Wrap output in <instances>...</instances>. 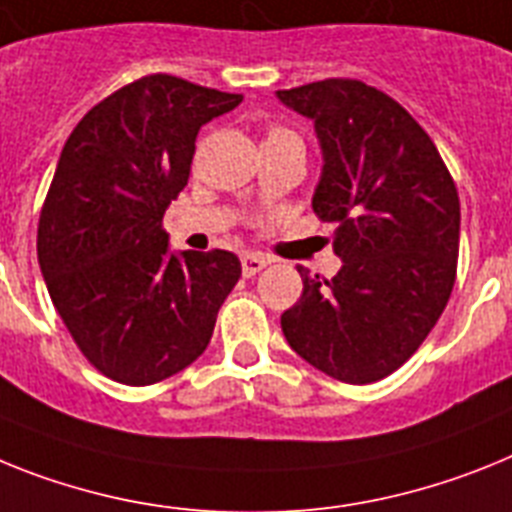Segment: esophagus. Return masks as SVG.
Wrapping results in <instances>:
<instances>
[{
	"label": "esophagus",
	"mask_w": 512,
	"mask_h": 512,
	"mask_svg": "<svg viewBox=\"0 0 512 512\" xmlns=\"http://www.w3.org/2000/svg\"><path fill=\"white\" fill-rule=\"evenodd\" d=\"M268 265V257L263 255H252V252H247V255H242V273L244 276H257L260 270Z\"/></svg>",
	"instance_id": "esophagus-1"
}]
</instances>
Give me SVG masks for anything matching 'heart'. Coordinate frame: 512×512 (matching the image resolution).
Instances as JSON below:
<instances>
[{
  "label": "heart",
  "instance_id": "b5f03b06",
  "mask_svg": "<svg viewBox=\"0 0 512 512\" xmlns=\"http://www.w3.org/2000/svg\"><path fill=\"white\" fill-rule=\"evenodd\" d=\"M291 137H296L294 132L286 130V127H270L268 135H265V143H278V140H291Z\"/></svg>",
  "mask_w": 512,
  "mask_h": 512
}]
</instances>
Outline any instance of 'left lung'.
I'll return each instance as SVG.
<instances>
[{
  "label": "left lung",
  "instance_id": "obj_1",
  "mask_svg": "<svg viewBox=\"0 0 512 512\" xmlns=\"http://www.w3.org/2000/svg\"><path fill=\"white\" fill-rule=\"evenodd\" d=\"M315 122L320 184L312 210L336 223V276L299 265L304 291L281 315L304 362L367 385L409 362L448 304L458 268L461 203L432 137L388 93L351 80L278 90Z\"/></svg>",
  "mask_w": 512,
  "mask_h": 512
}]
</instances>
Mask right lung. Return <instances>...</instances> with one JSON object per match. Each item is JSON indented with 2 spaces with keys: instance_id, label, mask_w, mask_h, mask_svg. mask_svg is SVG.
Returning a JSON list of instances; mask_svg holds the SVG:
<instances>
[{
  "instance_id": "right-lung-1",
  "label": "right lung",
  "mask_w": 512,
  "mask_h": 512,
  "mask_svg": "<svg viewBox=\"0 0 512 512\" xmlns=\"http://www.w3.org/2000/svg\"><path fill=\"white\" fill-rule=\"evenodd\" d=\"M239 103L158 72L96 103L64 143L38 218V265L77 349L122 385L190 367L242 276L234 252L171 255L163 231L197 132Z\"/></svg>"
}]
</instances>
